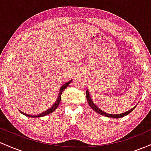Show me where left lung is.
I'll list each match as a JSON object with an SVG mask.
<instances>
[{
	"label": "left lung",
	"instance_id": "8db88e82",
	"mask_svg": "<svg viewBox=\"0 0 151 151\" xmlns=\"http://www.w3.org/2000/svg\"><path fill=\"white\" fill-rule=\"evenodd\" d=\"M86 100H87V102H88V104H89V105L90 106V107H91V108L92 109L93 111H96V113L101 114V115L104 116L111 117V118H117V119H118V118H121V117L124 116L128 115V114H129L130 112L132 111L133 109L135 108V106L133 107L132 109H130V110L124 112V113H123V114H109L106 113V112H104V111H101V109H99L98 107L96 106L94 104H93V102L91 101V97H90L89 93V91H88V90H86Z\"/></svg>",
	"mask_w": 151,
	"mask_h": 151
}]
</instances>
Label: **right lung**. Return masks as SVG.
Wrapping results in <instances>:
<instances>
[{"label": "right lung", "instance_id": "obj_1", "mask_svg": "<svg viewBox=\"0 0 151 151\" xmlns=\"http://www.w3.org/2000/svg\"><path fill=\"white\" fill-rule=\"evenodd\" d=\"M71 81H72V80L68 81H67V82H66L65 84H64V85L62 86L61 88H60V91H59V94H58V99L56 100V101H55V103L54 104H53L52 106L50 107V108L49 109H47V110L45 111L42 112V113H41V114H37V115H35V116H34V115H29V114H27L23 113V112L20 111V113H21L22 114H23V115L26 116H29V117H42V116H44L47 115V114H51L52 112H53L54 111H55V109H56L58 107L59 104H60V101H61V95H62V91H63L64 90H65V89H66V88H67V86H69V84H70Z\"/></svg>", "mask_w": 151, "mask_h": 151}]
</instances>
